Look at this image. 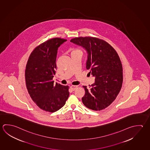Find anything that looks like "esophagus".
<instances>
[{"instance_id": "obj_1", "label": "esophagus", "mask_w": 150, "mask_h": 150, "mask_svg": "<svg viewBox=\"0 0 150 150\" xmlns=\"http://www.w3.org/2000/svg\"><path fill=\"white\" fill-rule=\"evenodd\" d=\"M77 87H78V86H73L72 85V86H71V87H70V89H71V90L74 91Z\"/></svg>"}]
</instances>
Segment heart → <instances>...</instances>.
Masks as SVG:
<instances>
[{
	"instance_id": "b5f03b06",
	"label": "heart",
	"mask_w": 150,
	"mask_h": 150,
	"mask_svg": "<svg viewBox=\"0 0 150 150\" xmlns=\"http://www.w3.org/2000/svg\"><path fill=\"white\" fill-rule=\"evenodd\" d=\"M82 53V51L81 50H80L79 49H74L71 52V54H74V53Z\"/></svg>"
}]
</instances>
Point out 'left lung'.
<instances>
[{"label":"left lung","mask_w":150,"mask_h":150,"mask_svg":"<svg viewBox=\"0 0 150 150\" xmlns=\"http://www.w3.org/2000/svg\"><path fill=\"white\" fill-rule=\"evenodd\" d=\"M70 42L86 50V69L95 78L90 89L83 86V104L93 110L106 108L115 100L122 86L123 68L118 55L109 44L99 38L79 37Z\"/></svg>","instance_id":"left-lung-1"}]
</instances>
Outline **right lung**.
<instances>
[{"instance_id":"right-lung-1","label":"right lung","mask_w":150,"mask_h":150,"mask_svg":"<svg viewBox=\"0 0 150 150\" xmlns=\"http://www.w3.org/2000/svg\"><path fill=\"white\" fill-rule=\"evenodd\" d=\"M67 41L53 38L37 46L31 53L25 70L28 93L36 105L46 112H56L65 104L69 86L54 83L56 58L60 45Z\"/></svg>"}]
</instances>
